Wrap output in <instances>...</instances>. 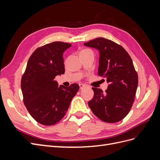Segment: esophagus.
<instances>
[{"label":"esophagus","instance_id":"1","mask_svg":"<svg viewBox=\"0 0 160 160\" xmlns=\"http://www.w3.org/2000/svg\"><path fill=\"white\" fill-rule=\"evenodd\" d=\"M79 88H80V89H83L84 88H85V85L84 84H79Z\"/></svg>","mask_w":160,"mask_h":160}]
</instances>
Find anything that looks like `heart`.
<instances>
[{
	"label": "heart",
	"mask_w": 160,
	"mask_h": 160,
	"mask_svg": "<svg viewBox=\"0 0 160 160\" xmlns=\"http://www.w3.org/2000/svg\"><path fill=\"white\" fill-rule=\"evenodd\" d=\"M89 52H91L90 50L89 49H82L81 51H80V55H84L85 54V53H88Z\"/></svg>",
	"instance_id": "1"
}]
</instances>
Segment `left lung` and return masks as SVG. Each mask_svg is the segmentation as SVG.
<instances>
[{"label":"left lung","instance_id":"obj_1","mask_svg":"<svg viewBox=\"0 0 160 160\" xmlns=\"http://www.w3.org/2000/svg\"><path fill=\"white\" fill-rule=\"evenodd\" d=\"M84 45L99 51V76L106 78L108 89L93 88L94 96L88 102L93 113L107 123L122 120L132 108L138 85V76L132 58L123 48L105 38H97Z\"/></svg>","mask_w":160,"mask_h":160}]
</instances>
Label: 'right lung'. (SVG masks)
<instances>
[{
    "mask_svg": "<svg viewBox=\"0 0 160 160\" xmlns=\"http://www.w3.org/2000/svg\"><path fill=\"white\" fill-rule=\"evenodd\" d=\"M71 44L52 42L38 47L28 61L21 79L23 102L38 123L52 125L64 117L72 99L79 89L78 84L60 85L57 75L65 73L62 55Z\"/></svg>",
    "mask_w": 160,
    "mask_h": 160,
    "instance_id": "1",
    "label": "right lung"
}]
</instances>
